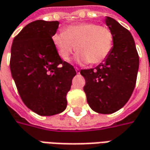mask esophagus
I'll list each match as a JSON object with an SVG mask.
<instances>
[{
    "label": "esophagus",
    "instance_id": "34e87169",
    "mask_svg": "<svg viewBox=\"0 0 150 150\" xmlns=\"http://www.w3.org/2000/svg\"><path fill=\"white\" fill-rule=\"evenodd\" d=\"M75 71H76V73H77V74H80V69H79V68L75 67Z\"/></svg>",
    "mask_w": 150,
    "mask_h": 150
}]
</instances>
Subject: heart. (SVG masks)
Returning <instances> with one entry per match:
<instances>
[{
  "label": "heart",
  "instance_id": "obj_1",
  "mask_svg": "<svg viewBox=\"0 0 150 150\" xmlns=\"http://www.w3.org/2000/svg\"><path fill=\"white\" fill-rule=\"evenodd\" d=\"M53 44L59 55L68 60L76 46V59L81 63L100 64L109 56L114 45L110 29L96 23L70 25L65 32L54 34Z\"/></svg>",
  "mask_w": 150,
  "mask_h": 150
}]
</instances>
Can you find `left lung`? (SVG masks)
<instances>
[{"instance_id":"8db88e82","label":"left lung","mask_w":150,"mask_h":150,"mask_svg":"<svg viewBox=\"0 0 150 150\" xmlns=\"http://www.w3.org/2000/svg\"><path fill=\"white\" fill-rule=\"evenodd\" d=\"M105 23L114 35L111 52L96 68L80 70L85 80L84 91L89 105L105 115L120 110L129 100L139 64L131 33L111 17H106Z\"/></svg>"}]
</instances>
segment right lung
Masks as SVG:
<instances>
[{
    "label": "right lung",
    "mask_w": 150,
    "mask_h": 150,
    "mask_svg": "<svg viewBox=\"0 0 150 150\" xmlns=\"http://www.w3.org/2000/svg\"><path fill=\"white\" fill-rule=\"evenodd\" d=\"M59 24L41 20L29 23L14 38L11 50L10 68L19 95L30 110L43 116L65 110L76 75L53 44Z\"/></svg>",
    "instance_id": "right-lung-1"
}]
</instances>
